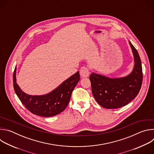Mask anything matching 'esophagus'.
<instances>
[{
	"label": "esophagus",
	"instance_id": "esophagus-1",
	"mask_svg": "<svg viewBox=\"0 0 154 154\" xmlns=\"http://www.w3.org/2000/svg\"><path fill=\"white\" fill-rule=\"evenodd\" d=\"M80 74L82 77H86L90 75V70L86 66H82L80 69Z\"/></svg>",
	"mask_w": 154,
	"mask_h": 154
}]
</instances>
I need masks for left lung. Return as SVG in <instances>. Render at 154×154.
I'll use <instances>...</instances> for the list:
<instances>
[{
	"label": "left lung",
	"mask_w": 154,
	"mask_h": 154,
	"mask_svg": "<svg viewBox=\"0 0 154 154\" xmlns=\"http://www.w3.org/2000/svg\"><path fill=\"white\" fill-rule=\"evenodd\" d=\"M134 56V69L128 75L111 79L93 72L90 76L93 96L102 107L119 108L134 100L140 92L143 82V71L138 52L130 41Z\"/></svg>",
	"instance_id": "1"
}]
</instances>
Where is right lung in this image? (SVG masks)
Here are the masks:
<instances>
[{
  "label": "right lung",
  "mask_w": 154,
  "mask_h": 154,
  "mask_svg": "<svg viewBox=\"0 0 154 154\" xmlns=\"http://www.w3.org/2000/svg\"><path fill=\"white\" fill-rule=\"evenodd\" d=\"M16 68L13 72V87L19 100L32 113L42 117L54 116L68 106L72 91L80 80L77 72L64 81L52 92L42 96L29 95L20 90L16 83Z\"/></svg>",
  "instance_id": "add662e5"
}]
</instances>
